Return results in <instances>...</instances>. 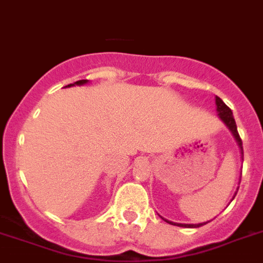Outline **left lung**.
Here are the masks:
<instances>
[{
  "mask_svg": "<svg viewBox=\"0 0 263 263\" xmlns=\"http://www.w3.org/2000/svg\"><path fill=\"white\" fill-rule=\"evenodd\" d=\"M216 104H217V112H218V116H220V119L222 120L225 124H227L228 128L232 131L233 136H234V139L237 140V143H238L239 148H241V154L243 155V151H242V140L241 138H239V134L238 131H237V125H236V120H234V118H233V112L232 109L229 108V107L227 106V104L223 103L222 99L218 97H216ZM238 191V189H237ZM237 195V193H236ZM236 195H234V197H236ZM233 197V198H234ZM166 222L171 223V225H177V227H184V228H200L202 227V225H205L206 222H202V223H176V222H172V221H168L165 220ZM209 222V221H208Z\"/></svg>",
  "mask_w": 263,
  "mask_h": 263,
  "instance_id": "left-lung-1",
  "label": "left lung"
}]
</instances>
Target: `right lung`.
I'll return each instance as SVG.
<instances>
[{
  "label": "right lung",
  "instance_id": "right-lung-1",
  "mask_svg": "<svg viewBox=\"0 0 263 263\" xmlns=\"http://www.w3.org/2000/svg\"><path fill=\"white\" fill-rule=\"evenodd\" d=\"M88 81H86V79H82V81H78V82H75V83H72V84H68V86H66V87H71V86H75V84H77V86H81V84H84V83H87Z\"/></svg>",
  "mask_w": 263,
  "mask_h": 263
}]
</instances>
